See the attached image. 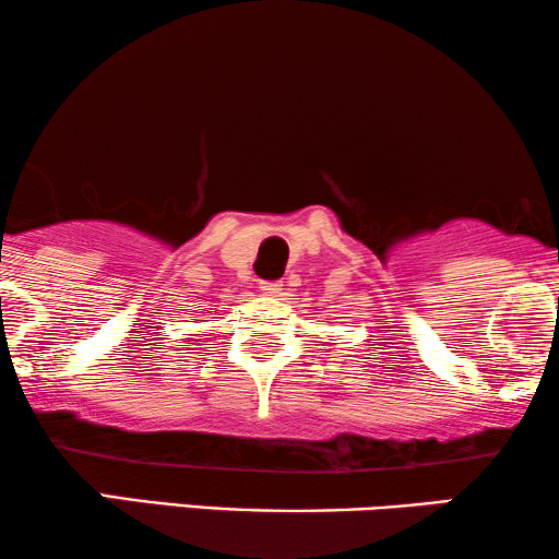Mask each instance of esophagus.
<instances>
[{"instance_id":"esophagus-1","label":"esophagus","mask_w":559,"mask_h":559,"mask_svg":"<svg viewBox=\"0 0 559 559\" xmlns=\"http://www.w3.org/2000/svg\"><path fill=\"white\" fill-rule=\"evenodd\" d=\"M259 289H262V293L270 295V297H280L282 295V282H262Z\"/></svg>"}]
</instances>
